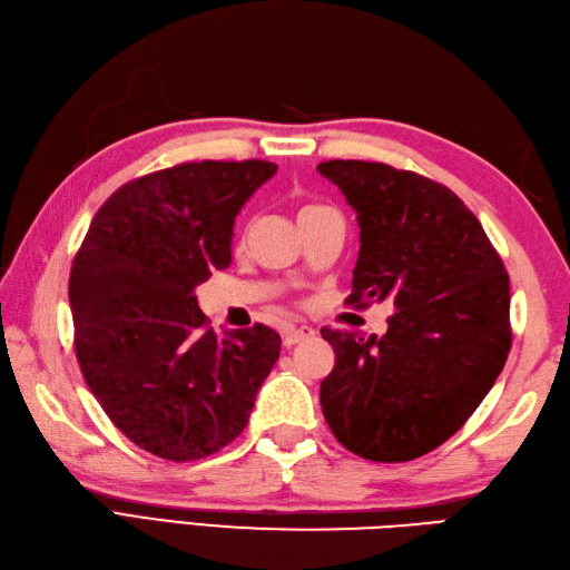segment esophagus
Segmentation results:
<instances>
[{
	"instance_id": "esophagus-1",
	"label": "esophagus",
	"mask_w": 570,
	"mask_h": 570,
	"mask_svg": "<svg viewBox=\"0 0 570 570\" xmlns=\"http://www.w3.org/2000/svg\"><path fill=\"white\" fill-rule=\"evenodd\" d=\"M314 336H316V331L311 328V326H306V323H301V326H286L284 328V343L286 345H296V343L308 341V338H314Z\"/></svg>"
}]
</instances>
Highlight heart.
Wrapping results in <instances>:
<instances>
[{"mask_svg": "<svg viewBox=\"0 0 570 570\" xmlns=\"http://www.w3.org/2000/svg\"><path fill=\"white\" fill-rule=\"evenodd\" d=\"M311 209H316V205H306L304 209H301V212H298V215H304V212H311Z\"/></svg>", "mask_w": 570, "mask_h": 570, "instance_id": "heart-1", "label": "heart"}]
</instances>
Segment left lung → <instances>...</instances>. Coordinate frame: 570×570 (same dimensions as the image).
Returning <instances> with one entry per match:
<instances>
[{
    "mask_svg": "<svg viewBox=\"0 0 570 570\" xmlns=\"http://www.w3.org/2000/svg\"><path fill=\"white\" fill-rule=\"evenodd\" d=\"M361 227L358 308L393 298L383 336L321 328L336 363L321 407L345 450L410 462L448 442L497 383L511 348L509 274L450 187L385 163L328 160Z\"/></svg>",
    "mask_w": 570,
    "mask_h": 570,
    "instance_id": "obj_1",
    "label": "left lung"
}]
</instances>
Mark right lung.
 <instances>
[{"instance_id": "right-lung-1", "label": "right lung", "mask_w": 570, "mask_h": 570, "mask_svg": "<svg viewBox=\"0 0 570 570\" xmlns=\"http://www.w3.org/2000/svg\"><path fill=\"white\" fill-rule=\"evenodd\" d=\"M276 165L183 163L122 185L78 249L76 358L110 422L173 462L219 452L247 428L282 351L262 323L217 336L195 288L232 262L234 219Z\"/></svg>"}]
</instances>
